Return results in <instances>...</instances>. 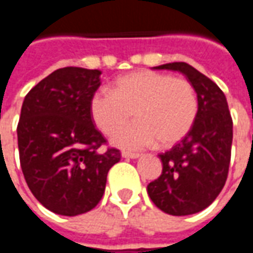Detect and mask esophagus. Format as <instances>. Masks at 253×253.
<instances>
[{
    "label": "esophagus",
    "instance_id": "obj_1",
    "mask_svg": "<svg viewBox=\"0 0 253 253\" xmlns=\"http://www.w3.org/2000/svg\"><path fill=\"white\" fill-rule=\"evenodd\" d=\"M122 156L125 157V159H138L139 157V153H131V152H123Z\"/></svg>",
    "mask_w": 253,
    "mask_h": 253
}]
</instances>
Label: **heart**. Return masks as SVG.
Returning a JSON list of instances; mask_svg holds the SVG:
<instances>
[{
  "instance_id": "obj_1",
  "label": "heart",
  "mask_w": 253,
  "mask_h": 253,
  "mask_svg": "<svg viewBox=\"0 0 253 253\" xmlns=\"http://www.w3.org/2000/svg\"><path fill=\"white\" fill-rule=\"evenodd\" d=\"M89 112L100 131L111 135L130 118H137L112 138L116 146L128 150L172 146L190 132L198 116V97L192 84L167 73L141 70L119 77L112 90H96Z\"/></svg>"
}]
</instances>
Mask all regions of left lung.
<instances>
[{
    "label": "left lung",
    "instance_id": "8db88e82",
    "mask_svg": "<svg viewBox=\"0 0 253 253\" xmlns=\"http://www.w3.org/2000/svg\"><path fill=\"white\" fill-rule=\"evenodd\" d=\"M154 69L183 73L198 97L194 126L173 148L159 154L163 172L149 183L148 194L160 210L190 215L210 206L225 186L230 164L233 122L226 97L218 85L186 62Z\"/></svg>",
    "mask_w": 253,
    "mask_h": 253
}]
</instances>
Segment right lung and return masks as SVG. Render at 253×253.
<instances>
[{"label": "right lung", "mask_w": 253, "mask_h": 253, "mask_svg": "<svg viewBox=\"0 0 253 253\" xmlns=\"http://www.w3.org/2000/svg\"><path fill=\"white\" fill-rule=\"evenodd\" d=\"M100 70L62 67L25 96L17 125L20 164L38 201L59 215L92 210L103 198L107 175L121 160L89 112Z\"/></svg>", "instance_id": "1"}]
</instances>
